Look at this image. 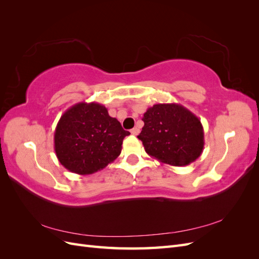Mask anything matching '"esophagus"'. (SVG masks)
I'll return each instance as SVG.
<instances>
[{"instance_id":"esophagus-1","label":"esophagus","mask_w":259,"mask_h":259,"mask_svg":"<svg viewBox=\"0 0 259 259\" xmlns=\"http://www.w3.org/2000/svg\"><path fill=\"white\" fill-rule=\"evenodd\" d=\"M131 133H132V134L133 135H138L139 134V128H137V127H134V128H133L132 131H131Z\"/></svg>"}]
</instances>
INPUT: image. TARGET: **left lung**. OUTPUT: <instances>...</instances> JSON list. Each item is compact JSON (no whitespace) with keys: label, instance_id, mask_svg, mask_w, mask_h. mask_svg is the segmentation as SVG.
<instances>
[{"label":"left lung","instance_id":"1","mask_svg":"<svg viewBox=\"0 0 259 259\" xmlns=\"http://www.w3.org/2000/svg\"><path fill=\"white\" fill-rule=\"evenodd\" d=\"M137 136L146 152L161 163L185 166L197 160L204 148L199 117L179 104H156L144 113Z\"/></svg>","mask_w":259,"mask_h":259}]
</instances>
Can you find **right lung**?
Returning <instances> with one entry per match:
<instances>
[{"instance_id":"obj_1","label":"right lung","mask_w":259,"mask_h":259,"mask_svg":"<svg viewBox=\"0 0 259 259\" xmlns=\"http://www.w3.org/2000/svg\"><path fill=\"white\" fill-rule=\"evenodd\" d=\"M128 135L105 106L82 101L61 115L54 133V149L62 166L90 175L120 155L123 139Z\"/></svg>"}]
</instances>
